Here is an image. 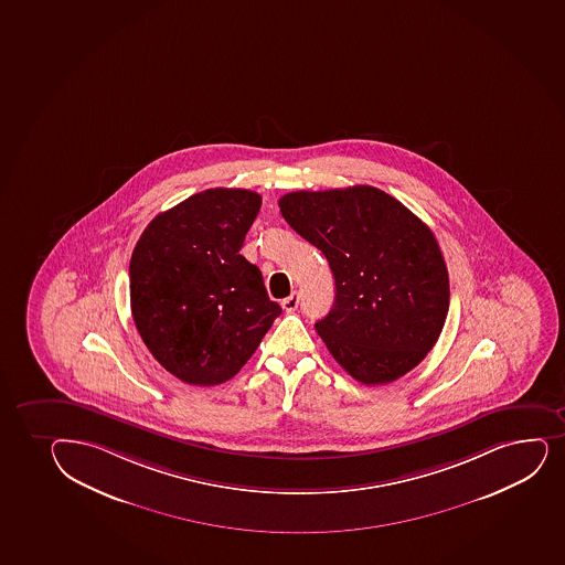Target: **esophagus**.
<instances>
[{
	"mask_svg": "<svg viewBox=\"0 0 565 565\" xmlns=\"http://www.w3.org/2000/svg\"><path fill=\"white\" fill-rule=\"evenodd\" d=\"M298 302H300V297H298V292H292L291 297L284 298L281 300V308L287 311V313H291V311L297 310Z\"/></svg>",
	"mask_w": 565,
	"mask_h": 565,
	"instance_id": "34e87169",
	"label": "esophagus"
}]
</instances>
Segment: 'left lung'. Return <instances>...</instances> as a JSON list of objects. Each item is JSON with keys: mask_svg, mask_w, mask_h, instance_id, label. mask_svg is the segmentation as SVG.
Segmentation results:
<instances>
[{"mask_svg": "<svg viewBox=\"0 0 565 565\" xmlns=\"http://www.w3.org/2000/svg\"><path fill=\"white\" fill-rule=\"evenodd\" d=\"M279 213L332 268V310L316 322L335 362L359 383H394L427 356L449 308L448 268L433 231L367 184L291 192Z\"/></svg>", "mask_w": 565, "mask_h": 565, "instance_id": "obj_1", "label": "left lung"}]
</instances>
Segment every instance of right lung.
Here are the masks:
<instances>
[{
  "mask_svg": "<svg viewBox=\"0 0 565 565\" xmlns=\"http://www.w3.org/2000/svg\"><path fill=\"white\" fill-rule=\"evenodd\" d=\"M259 209L252 190H205L158 214L134 248V322L182 383L230 381L281 313L262 270L238 254Z\"/></svg>",
  "mask_w": 565,
  "mask_h": 565,
  "instance_id": "add662e5",
  "label": "right lung"
}]
</instances>
